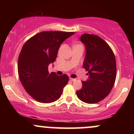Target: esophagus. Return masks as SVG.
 Returning a JSON list of instances; mask_svg holds the SVG:
<instances>
[{
    "mask_svg": "<svg viewBox=\"0 0 134 134\" xmlns=\"http://www.w3.org/2000/svg\"><path fill=\"white\" fill-rule=\"evenodd\" d=\"M69 79H70V81H76V79H74V78H71V77H70V78H69Z\"/></svg>",
    "mask_w": 134,
    "mask_h": 134,
    "instance_id": "1",
    "label": "esophagus"
}]
</instances>
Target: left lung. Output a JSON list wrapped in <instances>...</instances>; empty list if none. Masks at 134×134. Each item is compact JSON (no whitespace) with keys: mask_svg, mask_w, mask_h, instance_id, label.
I'll return each mask as SVG.
<instances>
[{"mask_svg":"<svg viewBox=\"0 0 134 134\" xmlns=\"http://www.w3.org/2000/svg\"><path fill=\"white\" fill-rule=\"evenodd\" d=\"M81 41L86 47L83 67L88 72L89 78L82 81V88L77 91L76 94L83 102L96 103L104 99L114 86L116 60L111 48L99 36L83 34Z\"/></svg>","mask_w":134,"mask_h":134,"instance_id":"obj_1","label":"left lung"}]
</instances>
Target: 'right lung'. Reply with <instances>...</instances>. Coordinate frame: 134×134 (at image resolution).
Listing matches in <instances>:
<instances>
[{"label":"right lung","instance_id":"1","mask_svg":"<svg viewBox=\"0 0 134 134\" xmlns=\"http://www.w3.org/2000/svg\"><path fill=\"white\" fill-rule=\"evenodd\" d=\"M74 32L43 31L24 44L18 58V74L24 90L33 99L43 103L57 100L68 83L64 74L49 73V64L55 62L60 46Z\"/></svg>","mask_w":134,"mask_h":134}]
</instances>
